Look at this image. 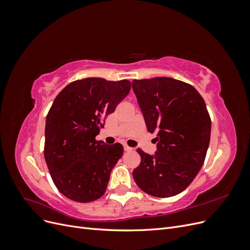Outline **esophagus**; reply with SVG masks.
Segmentation results:
<instances>
[{"mask_svg": "<svg viewBox=\"0 0 250 250\" xmlns=\"http://www.w3.org/2000/svg\"><path fill=\"white\" fill-rule=\"evenodd\" d=\"M124 150L125 151H132L133 150V148H131V147H129V146H124Z\"/></svg>", "mask_w": 250, "mask_h": 250, "instance_id": "34e87169", "label": "esophagus"}]
</instances>
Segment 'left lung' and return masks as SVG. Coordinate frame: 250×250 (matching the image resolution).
Returning <instances> with one entry per match:
<instances>
[{"mask_svg":"<svg viewBox=\"0 0 250 250\" xmlns=\"http://www.w3.org/2000/svg\"><path fill=\"white\" fill-rule=\"evenodd\" d=\"M132 88L157 142L154 155L137 150L141 163L133 179L151 196L172 197L190 186L206 160L210 139L206 102L194 86L169 77L134 79Z\"/></svg>","mask_w":250,"mask_h":250,"instance_id":"8db88e82","label":"left lung"}]
</instances>
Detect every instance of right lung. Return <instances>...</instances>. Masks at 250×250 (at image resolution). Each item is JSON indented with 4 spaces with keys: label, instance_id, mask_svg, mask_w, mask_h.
<instances>
[{
    "label": "right lung",
    "instance_id": "obj_1",
    "mask_svg": "<svg viewBox=\"0 0 250 250\" xmlns=\"http://www.w3.org/2000/svg\"><path fill=\"white\" fill-rule=\"evenodd\" d=\"M130 88L125 79L85 78L71 82L55 98L47 115L43 154L53 183L66 198L85 203L106 191L124 149L96 135Z\"/></svg>",
    "mask_w": 250,
    "mask_h": 250
}]
</instances>
